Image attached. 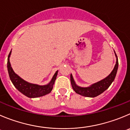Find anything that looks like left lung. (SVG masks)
Returning a JSON list of instances; mask_svg holds the SVG:
<instances>
[{
	"mask_svg": "<svg viewBox=\"0 0 130 130\" xmlns=\"http://www.w3.org/2000/svg\"><path fill=\"white\" fill-rule=\"evenodd\" d=\"M116 56L117 57L116 64L115 65L113 69V71L109 74V76L108 77H106V78L100 81V82L92 85L90 87L83 88V87H80L77 86L76 83H75L74 81V79L72 74H71V85H72V87L73 88L74 90L77 94H79V95H82L85 97H88V98H95V97L100 95L103 92H105L110 87L111 83L113 82V80H114L115 77H116V74H117L119 63L118 58H117L116 54Z\"/></svg>",
	"mask_w": 130,
	"mask_h": 130,
	"instance_id": "left-lung-1",
	"label": "left lung"
}]
</instances>
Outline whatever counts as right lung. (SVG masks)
<instances>
[{"mask_svg":"<svg viewBox=\"0 0 130 130\" xmlns=\"http://www.w3.org/2000/svg\"><path fill=\"white\" fill-rule=\"evenodd\" d=\"M11 53V51H10L8 58V70L11 81L16 87V88L20 91V92L22 93L24 95L30 98H38V97H42L46 94H49L53 90V85L54 84V82L58 74V71L56 72L51 82L47 85L40 86L29 83L22 79L17 74H16L13 71L11 66L10 61H9Z\"/></svg>","mask_w":130,"mask_h":130,"instance_id":"right-lung-1","label":"right lung"}]
</instances>
